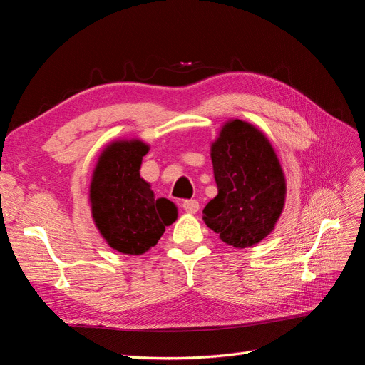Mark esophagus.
Wrapping results in <instances>:
<instances>
[{"label": "esophagus", "instance_id": "esophagus-1", "mask_svg": "<svg viewBox=\"0 0 365 365\" xmlns=\"http://www.w3.org/2000/svg\"><path fill=\"white\" fill-rule=\"evenodd\" d=\"M182 208L185 210L187 213L195 215V213L197 212V210H200V202L195 201V200H187V201L182 202Z\"/></svg>", "mask_w": 365, "mask_h": 365}]
</instances>
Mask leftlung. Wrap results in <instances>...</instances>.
Here are the masks:
<instances>
[{
    "mask_svg": "<svg viewBox=\"0 0 365 365\" xmlns=\"http://www.w3.org/2000/svg\"><path fill=\"white\" fill-rule=\"evenodd\" d=\"M217 195L204 208V222L227 245L259 244L277 224L286 180L271 141L244 120H228L210 146Z\"/></svg>",
    "mask_w": 365,
    "mask_h": 365,
    "instance_id": "left-lung-1",
    "label": "left lung"
}]
</instances>
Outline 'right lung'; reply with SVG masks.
<instances>
[{
    "instance_id": "1",
    "label": "right lung",
    "mask_w": 365,
    "mask_h": 365,
    "mask_svg": "<svg viewBox=\"0 0 365 365\" xmlns=\"http://www.w3.org/2000/svg\"><path fill=\"white\" fill-rule=\"evenodd\" d=\"M149 145L140 138L109 143L98 157L90 184L91 216L106 244L129 256L145 254L178 217L176 205L158 197L140 176Z\"/></svg>"
}]
</instances>
